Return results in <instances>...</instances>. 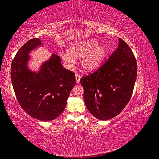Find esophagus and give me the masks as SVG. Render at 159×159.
Wrapping results in <instances>:
<instances>
[{
  "label": "esophagus",
  "instance_id": "1",
  "mask_svg": "<svg viewBox=\"0 0 159 159\" xmlns=\"http://www.w3.org/2000/svg\"><path fill=\"white\" fill-rule=\"evenodd\" d=\"M80 78H81V76L79 74H76L75 79H76V84H79L80 83Z\"/></svg>",
  "mask_w": 159,
  "mask_h": 159
}]
</instances>
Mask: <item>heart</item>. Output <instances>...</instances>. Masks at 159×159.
<instances>
[{
  "label": "heart",
  "instance_id": "obj_1",
  "mask_svg": "<svg viewBox=\"0 0 159 159\" xmlns=\"http://www.w3.org/2000/svg\"><path fill=\"white\" fill-rule=\"evenodd\" d=\"M67 53L73 57L80 58L81 66L86 71H93L101 66L107 54L104 45H99L96 39L88 40L84 42L70 46ZM67 54H61V58L67 65L74 63L73 57Z\"/></svg>",
  "mask_w": 159,
  "mask_h": 159
}]
</instances>
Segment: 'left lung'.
I'll use <instances>...</instances> for the list:
<instances>
[{
  "label": "left lung",
  "mask_w": 159,
  "mask_h": 159,
  "mask_svg": "<svg viewBox=\"0 0 159 159\" xmlns=\"http://www.w3.org/2000/svg\"><path fill=\"white\" fill-rule=\"evenodd\" d=\"M118 48L96 71L80 80L84 100L96 119L118 115L132 97L137 77V62L130 47L119 39Z\"/></svg>",
  "instance_id": "1"
}]
</instances>
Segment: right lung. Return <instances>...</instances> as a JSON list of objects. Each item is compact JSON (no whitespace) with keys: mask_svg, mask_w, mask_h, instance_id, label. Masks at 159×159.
I'll use <instances>...</instances> for the list:
<instances>
[{"mask_svg":"<svg viewBox=\"0 0 159 159\" xmlns=\"http://www.w3.org/2000/svg\"><path fill=\"white\" fill-rule=\"evenodd\" d=\"M41 46L37 38L23 44L11 63L10 75L21 108L33 118L46 122L63 113L76 80L75 73L63 68L60 57L55 54L43 63L38 72L29 69V53Z\"/></svg>","mask_w":159,"mask_h":159,"instance_id":"right-lung-1","label":"right lung"}]
</instances>
